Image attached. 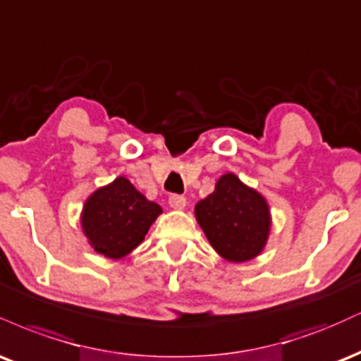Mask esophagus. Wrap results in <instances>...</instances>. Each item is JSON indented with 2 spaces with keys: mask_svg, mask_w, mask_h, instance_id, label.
Segmentation results:
<instances>
[{
  "mask_svg": "<svg viewBox=\"0 0 361 361\" xmlns=\"http://www.w3.org/2000/svg\"><path fill=\"white\" fill-rule=\"evenodd\" d=\"M168 202H169V207H171V209L181 210L186 207V198L183 197V195H171Z\"/></svg>",
  "mask_w": 361,
  "mask_h": 361,
  "instance_id": "esophagus-1",
  "label": "esophagus"
}]
</instances>
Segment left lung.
Instances as JSON below:
<instances>
[{
  "mask_svg": "<svg viewBox=\"0 0 361 361\" xmlns=\"http://www.w3.org/2000/svg\"><path fill=\"white\" fill-rule=\"evenodd\" d=\"M195 217L214 250L233 263L256 258L270 235L268 202L233 173L219 178L214 192L195 205Z\"/></svg>",
  "mask_w": 361,
  "mask_h": 361,
  "instance_id": "obj_1",
  "label": "left lung"
}]
</instances>
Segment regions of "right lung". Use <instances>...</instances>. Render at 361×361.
Segmentation results:
<instances>
[{"instance_id":"1","label":"right lung","mask_w":361,"mask_h":361,"mask_svg":"<svg viewBox=\"0 0 361 361\" xmlns=\"http://www.w3.org/2000/svg\"><path fill=\"white\" fill-rule=\"evenodd\" d=\"M161 212L159 205L147 200L127 178L118 176L91 193L85 202L82 233L94 251L120 259L144 241Z\"/></svg>"}]
</instances>
